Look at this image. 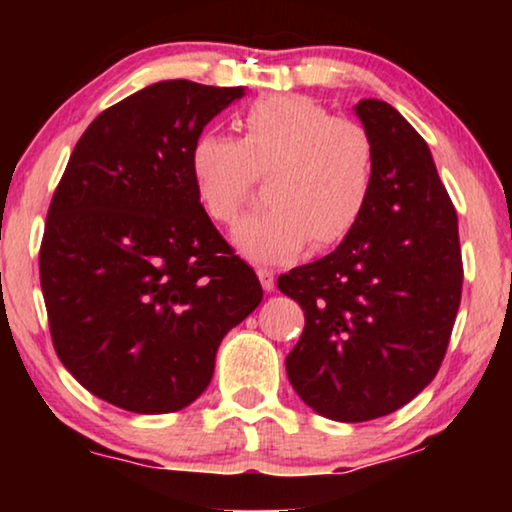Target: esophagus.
<instances>
[{
  "label": "esophagus",
  "instance_id": "esophagus-1",
  "mask_svg": "<svg viewBox=\"0 0 512 512\" xmlns=\"http://www.w3.org/2000/svg\"><path fill=\"white\" fill-rule=\"evenodd\" d=\"M256 275L261 279V286L265 291H272L275 289V272L270 268H256Z\"/></svg>",
  "mask_w": 512,
  "mask_h": 512
}]
</instances>
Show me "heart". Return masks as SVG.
I'll use <instances>...</instances> for the list:
<instances>
[{"instance_id": "b5f03b06", "label": "heart", "mask_w": 512, "mask_h": 512, "mask_svg": "<svg viewBox=\"0 0 512 512\" xmlns=\"http://www.w3.org/2000/svg\"><path fill=\"white\" fill-rule=\"evenodd\" d=\"M242 137L216 130L195 137L188 156L202 209L233 226L268 177V207L235 228L233 242L251 261H289L312 242L328 249L354 233L375 188L377 151L361 123L338 118L305 95H268L240 118Z\"/></svg>"}]
</instances>
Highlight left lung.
<instances>
[{"label": "left lung", "instance_id": "obj_1", "mask_svg": "<svg viewBox=\"0 0 512 512\" xmlns=\"http://www.w3.org/2000/svg\"><path fill=\"white\" fill-rule=\"evenodd\" d=\"M356 116L377 151L366 214L338 249L277 279L305 312L286 375L335 422L389 415L436 377L464 282L457 212L422 135L382 100Z\"/></svg>", "mask_w": 512, "mask_h": 512}]
</instances>
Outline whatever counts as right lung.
<instances>
[{
    "mask_svg": "<svg viewBox=\"0 0 512 512\" xmlns=\"http://www.w3.org/2000/svg\"><path fill=\"white\" fill-rule=\"evenodd\" d=\"M244 88L160 81L76 142L39 249L55 354L102 401L158 415L207 389L223 335L263 300L202 209L188 156Z\"/></svg>",
    "mask_w": 512,
    "mask_h": 512,
    "instance_id": "obj_1",
    "label": "right lung"
}]
</instances>
